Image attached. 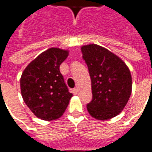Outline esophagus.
<instances>
[{"label": "esophagus", "instance_id": "esophagus-1", "mask_svg": "<svg viewBox=\"0 0 152 152\" xmlns=\"http://www.w3.org/2000/svg\"><path fill=\"white\" fill-rule=\"evenodd\" d=\"M77 92H78V89H77V88H74V89H72V93L74 94H77Z\"/></svg>", "mask_w": 152, "mask_h": 152}]
</instances>
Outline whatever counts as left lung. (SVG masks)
Here are the masks:
<instances>
[{
  "mask_svg": "<svg viewBox=\"0 0 152 152\" xmlns=\"http://www.w3.org/2000/svg\"><path fill=\"white\" fill-rule=\"evenodd\" d=\"M81 51L91 79L93 97L87 104L88 112L98 120L114 117L130 97V72L119 57L98 45H85Z\"/></svg>",
  "mask_w": 152,
  "mask_h": 152,
  "instance_id": "8db88e82",
  "label": "left lung"
}]
</instances>
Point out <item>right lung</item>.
<instances>
[{"instance_id": "1", "label": "right lung", "mask_w": 152, "mask_h": 152, "mask_svg": "<svg viewBox=\"0 0 152 152\" xmlns=\"http://www.w3.org/2000/svg\"><path fill=\"white\" fill-rule=\"evenodd\" d=\"M67 55L66 50L50 48L29 63L22 74L23 101L36 116L44 121L62 116L72 97L59 70Z\"/></svg>"}]
</instances>
